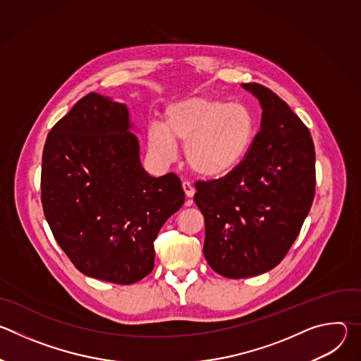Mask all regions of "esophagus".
Returning <instances> with one entry per match:
<instances>
[{
  "label": "esophagus",
  "mask_w": 361,
  "mask_h": 361,
  "mask_svg": "<svg viewBox=\"0 0 361 361\" xmlns=\"http://www.w3.org/2000/svg\"><path fill=\"white\" fill-rule=\"evenodd\" d=\"M183 190H184V194H185L188 198H191V197L194 195V192H195V188H194L188 181H183Z\"/></svg>",
  "instance_id": "obj_1"
}]
</instances>
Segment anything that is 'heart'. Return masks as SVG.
Masks as SVG:
<instances>
[{"mask_svg": "<svg viewBox=\"0 0 361 361\" xmlns=\"http://www.w3.org/2000/svg\"><path fill=\"white\" fill-rule=\"evenodd\" d=\"M257 118L237 102L188 97L164 111L163 127L148 130V148L160 163L177 159V144L185 145L190 170L205 180H221L247 159L257 137Z\"/></svg>", "mask_w": 361, "mask_h": 361, "instance_id": "obj_1", "label": "heart"}]
</instances>
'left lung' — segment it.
Returning <instances> with one entry per match:
<instances>
[{"mask_svg": "<svg viewBox=\"0 0 361 361\" xmlns=\"http://www.w3.org/2000/svg\"><path fill=\"white\" fill-rule=\"evenodd\" d=\"M260 102L262 124L243 164L230 176L197 183L205 221L204 257L228 279L259 276L287 254L312 209L316 151L310 131L262 84H241Z\"/></svg>", "mask_w": 361, "mask_h": 361, "instance_id": "8db88e82", "label": "left lung"}]
</instances>
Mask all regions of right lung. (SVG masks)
Returning <instances> with one entry per match:
<instances>
[{
    "label": "right lung",
    "instance_id": "right-lung-1",
    "mask_svg": "<svg viewBox=\"0 0 361 361\" xmlns=\"http://www.w3.org/2000/svg\"><path fill=\"white\" fill-rule=\"evenodd\" d=\"M128 107L90 92L51 128L41 169L47 223L85 276L133 284L154 269V240L180 210L170 173L151 177L140 160Z\"/></svg>",
    "mask_w": 361,
    "mask_h": 361
}]
</instances>
